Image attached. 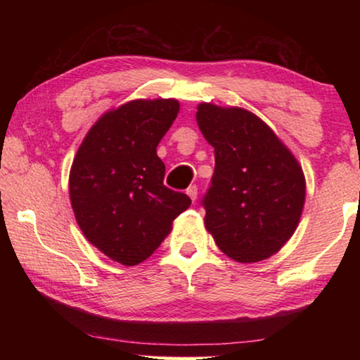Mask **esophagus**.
Masks as SVG:
<instances>
[{
	"label": "esophagus",
	"mask_w": 360,
	"mask_h": 360,
	"mask_svg": "<svg viewBox=\"0 0 360 360\" xmlns=\"http://www.w3.org/2000/svg\"><path fill=\"white\" fill-rule=\"evenodd\" d=\"M186 195H188L190 198L195 201L196 196H198V186H196V185H190L188 188H186Z\"/></svg>",
	"instance_id": "esophagus-1"
}]
</instances>
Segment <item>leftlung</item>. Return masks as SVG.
<instances>
[{
    "instance_id": "8db88e82",
    "label": "left lung",
    "mask_w": 360,
    "mask_h": 360,
    "mask_svg": "<svg viewBox=\"0 0 360 360\" xmlns=\"http://www.w3.org/2000/svg\"><path fill=\"white\" fill-rule=\"evenodd\" d=\"M196 121L214 147V172L201 198L206 229L238 262L270 257L292 238L302 216V167L252 112L203 103Z\"/></svg>"
}]
</instances>
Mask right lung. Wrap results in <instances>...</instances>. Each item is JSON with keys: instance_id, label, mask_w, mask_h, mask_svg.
Listing matches in <instances>:
<instances>
[{"instance_id": "add662e5", "label": "right lung", "mask_w": 360, "mask_h": 360, "mask_svg": "<svg viewBox=\"0 0 360 360\" xmlns=\"http://www.w3.org/2000/svg\"><path fill=\"white\" fill-rule=\"evenodd\" d=\"M176 100H136L96 121L70 170L77 223L93 245L122 265L150 257L191 200L164 185L157 146L179 112Z\"/></svg>"}]
</instances>
